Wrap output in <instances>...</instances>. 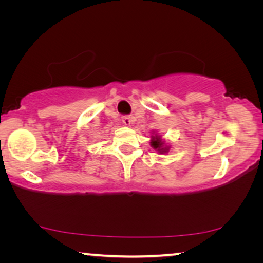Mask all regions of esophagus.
<instances>
[{"mask_svg":"<svg viewBox=\"0 0 263 263\" xmlns=\"http://www.w3.org/2000/svg\"><path fill=\"white\" fill-rule=\"evenodd\" d=\"M122 121H123L124 124H125V125H130V124L133 121V118L131 117V116H128V115H124L123 117H122Z\"/></svg>","mask_w":263,"mask_h":263,"instance_id":"obj_1","label":"esophagus"}]
</instances>
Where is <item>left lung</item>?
Masks as SVG:
<instances>
[{"mask_svg": "<svg viewBox=\"0 0 263 263\" xmlns=\"http://www.w3.org/2000/svg\"><path fill=\"white\" fill-rule=\"evenodd\" d=\"M151 145L153 146L154 149H159L160 152H166V149H167V148H161L162 142H161V140H160V138H158V137L153 138V140L151 141Z\"/></svg>", "mask_w": 263, "mask_h": 263, "instance_id": "left-lung-1", "label": "left lung"}]
</instances>
